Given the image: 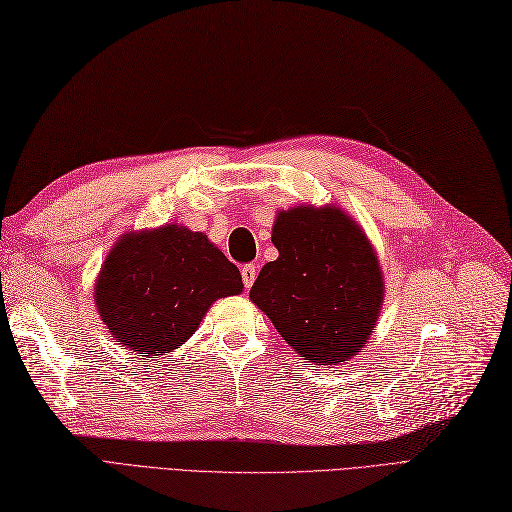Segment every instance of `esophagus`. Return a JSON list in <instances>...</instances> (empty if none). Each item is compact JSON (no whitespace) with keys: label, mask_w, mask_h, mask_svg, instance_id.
<instances>
[{"label":"esophagus","mask_w":512,"mask_h":512,"mask_svg":"<svg viewBox=\"0 0 512 512\" xmlns=\"http://www.w3.org/2000/svg\"><path fill=\"white\" fill-rule=\"evenodd\" d=\"M256 273H258L256 265H243V267H241V278H243L245 289H252V284H254V280H256Z\"/></svg>","instance_id":"34e87169"}]
</instances>
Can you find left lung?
Returning a JSON list of instances; mask_svg holds the SVG:
<instances>
[{
  "label": "left lung",
  "mask_w": 512,
  "mask_h": 512,
  "mask_svg": "<svg viewBox=\"0 0 512 512\" xmlns=\"http://www.w3.org/2000/svg\"><path fill=\"white\" fill-rule=\"evenodd\" d=\"M278 258L249 299L308 363L339 365L365 347L382 310L384 280L363 228L336 206L280 210Z\"/></svg>",
  "instance_id": "left-lung-1"
}]
</instances>
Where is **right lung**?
Masks as SVG:
<instances>
[{
  "mask_svg": "<svg viewBox=\"0 0 512 512\" xmlns=\"http://www.w3.org/2000/svg\"><path fill=\"white\" fill-rule=\"evenodd\" d=\"M241 291L239 269L206 234L165 223L115 243L95 282V306L117 345L149 360L178 350L213 302Z\"/></svg>",
  "mask_w": 512,
  "mask_h": 512,
  "instance_id": "right-lung-1",
  "label": "right lung"
}]
</instances>
